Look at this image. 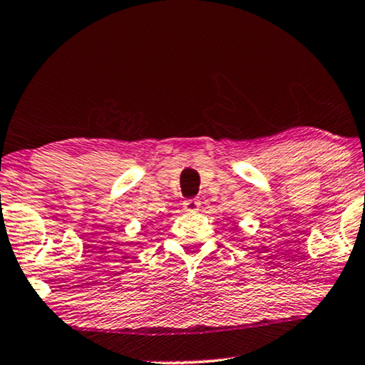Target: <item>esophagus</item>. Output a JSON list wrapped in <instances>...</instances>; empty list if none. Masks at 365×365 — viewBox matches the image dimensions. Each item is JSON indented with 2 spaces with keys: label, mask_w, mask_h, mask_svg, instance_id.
Segmentation results:
<instances>
[{
  "label": "esophagus",
  "mask_w": 365,
  "mask_h": 365,
  "mask_svg": "<svg viewBox=\"0 0 365 365\" xmlns=\"http://www.w3.org/2000/svg\"><path fill=\"white\" fill-rule=\"evenodd\" d=\"M199 207H201V201H199L197 197H191V199H186V201L182 202V209L186 212H197Z\"/></svg>",
  "instance_id": "esophagus-1"
}]
</instances>
